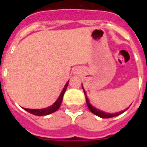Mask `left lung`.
Returning a JSON list of instances; mask_svg holds the SVG:
<instances>
[{
	"label": "left lung",
	"instance_id": "1",
	"mask_svg": "<svg viewBox=\"0 0 147 147\" xmlns=\"http://www.w3.org/2000/svg\"><path fill=\"white\" fill-rule=\"evenodd\" d=\"M83 92H84V94H85V97H86V105L88 106V108H89V109L90 110V112H91L92 113L94 114V115H96V116L101 117V118H111V117H117V116H119V115H120L121 113H123L124 111H126V109H124L123 111H121V112H119V113H105V112H103V111L99 110L98 109H96L95 107H94V106L90 103L89 99H88L87 96H86V91L84 90V89H83Z\"/></svg>",
	"mask_w": 147,
	"mask_h": 147
}]
</instances>
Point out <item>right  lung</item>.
<instances>
[{
	"mask_svg": "<svg viewBox=\"0 0 147 147\" xmlns=\"http://www.w3.org/2000/svg\"><path fill=\"white\" fill-rule=\"evenodd\" d=\"M68 82L69 81H67V83L65 84L64 89L62 90V92L61 93L59 98L57 99V101L52 105L49 106L47 108L42 109H24L27 111L28 113L33 114V115H35V116H46V115H49V114H51L56 112L61 106V102H62V100H63V96H64V93H65L66 89H67V85H68Z\"/></svg>",
	"mask_w": 147,
	"mask_h": 147,
	"instance_id": "right-lung-1",
	"label": "right lung"
}]
</instances>
